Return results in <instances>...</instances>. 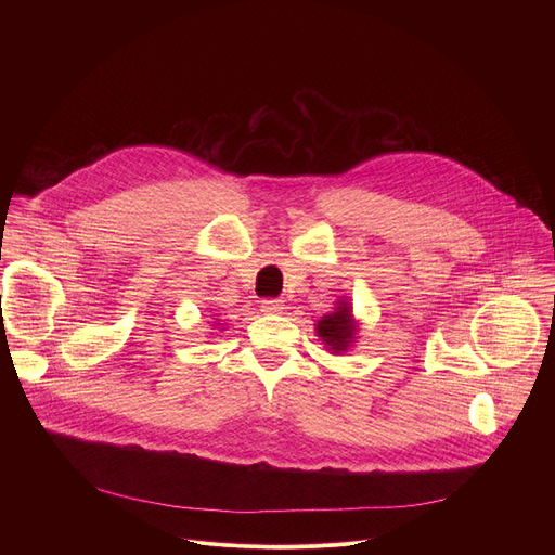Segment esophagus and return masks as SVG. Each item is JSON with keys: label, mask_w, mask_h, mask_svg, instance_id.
I'll return each mask as SVG.
<instances>
[{"label": "esophagus", "mask_w": 555, "mask_h": 555, "mask_svg": "<svg viewBox=\"0 0 555 555\" xmlns=\"http://www.w3.org/2000/svg\"><path fill=\"white\" fill-rule=\"evenodd\" d=\"M261 309H263L266 313H281V311H283V300H279V298H266V300L261 302Z\"/></svg>", "instance_id": "esophagus-1"}]
</instances>
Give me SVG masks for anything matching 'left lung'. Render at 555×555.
I'll return each mask as SVG.
<instances>
[{
	"label": "left lung",
	"instance_id": "8db88e82",
	"mask_svg": "<svg viewBox=\"0 0 555 555\" xmlns=\"http://www.w3.org/2000/svg\"><path fill=\"white\" fill-rule=\"evenodd\" d=\"M315 334L334 351H347L356 338V323L349 309V302H338V307L323 315V321L315 325Z\"/></svg>",
	"mask_w": 555,
	"mask_h": 555
}]
</instances>
